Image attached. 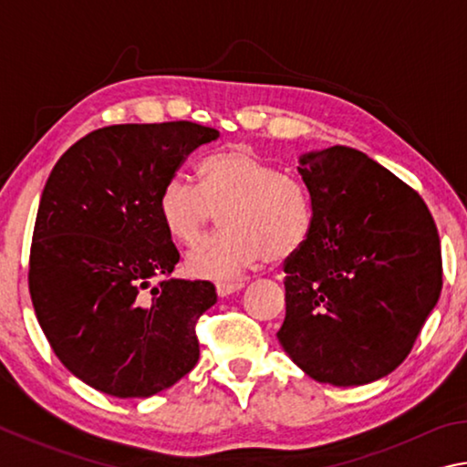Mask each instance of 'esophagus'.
<instances>
[{
  "label": "esophagus",
  "instance_id": "obj_1",
  "mask_svg": "<svg viewBox=\"0 0 467 467\" xmlns=\"http://www.w3.org/2000/svg\"><path fill=\"white\" fill-rule=\"evenodd\" d=\"M243 286H244L243 282H218L216 292H218V296L224 298L228 295H233V292H239Z\"/></svg>",
  "mask_w": 467,
  "mask_h": 467
}]
</instances>
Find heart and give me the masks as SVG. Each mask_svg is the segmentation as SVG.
Returning <instances> with one entry per match:
<instances>
[{
    "instance_id": "heart-1",
    "label": "heart",
    "mask_w": 467,
    "mask_h": 467,
    "mask_svg": "<svg viewBox=\"0 0 467 467\" xmlns=\"http://www.w3.org/2000/svg\"><path fill=\"white\" fill-rule=\"evenodd\" d=\"M223 212L224 231L189 251L185 267L200 280H228L262 262L280 264L305 247L313 228L309 192L247 146L212 154L200 185L172 175L158 197V216L172 241L192 244Z\"/></svg>"
}]
</instances>
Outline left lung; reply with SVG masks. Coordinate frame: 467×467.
<instances>
[{"label": "left lung", "instance_id": "1", "mask_svg": "<svg viewBox=\"0 0 467 467\" xmlns=\"http://www.w3.org/2000/svg\"><path fill=\"white\" fill-rule=\"evenodd\" d=\"M296 169L313 228L284 264L280 346L315 381L373 383L404 362L437 306V226L420 195L360 150H317Z\"/></svg>", "mask_w": 467, "mask_h": 467}]
</instances>
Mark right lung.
<instances>
[{"label":"right lung","mask_w":467,"mask_h":467,"mask_svg":"<svg viewBox=\"0 0 467 467\" xmlns=\"http://www.w3.org/2000/svg\"><path fill=\"white\" fill-rule=\"evenodd\" d=\"M218 138L189 121L110 125L76 141L47 179L30 296L53 352L94 389L150 398L200 358L195 321L216 288L169 278L179 251L158 197L193 150Z\"/></svg>","instance_id":"1"}]
</instances>
